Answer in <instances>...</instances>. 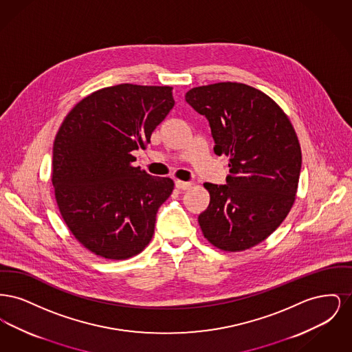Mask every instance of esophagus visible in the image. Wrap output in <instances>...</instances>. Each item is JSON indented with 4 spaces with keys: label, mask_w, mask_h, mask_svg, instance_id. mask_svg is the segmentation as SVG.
<instances>
[{
    "label": "esophagus",
    "mask_w": 352,
    "mask_h": 352,
    "mask_svg": "<svg viewBox=\"0 0 352 352\" xmlns=\"http://www.w3.org/2000/svg\"><path fill=\"white\" fill-rule=\"evenodd\" d=\"M192 186L191 182H184V181H175V187L179 190H188Z\"/></svg>",
    "instance_id": "1"
}]
</instances>
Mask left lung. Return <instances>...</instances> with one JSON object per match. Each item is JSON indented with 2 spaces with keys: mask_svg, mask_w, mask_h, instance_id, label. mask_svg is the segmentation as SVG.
I'll use <instances>...</instances> for the list:
<instances>
[{
  "mask_svg": "<svg viewBox=\"0 0 352 352\" xmlns=\"http://www.w3.org/2000/svg\"><path fill=\"white\" fill-rule=\"evenodd\" d=\"M184 98L208 120L215 154L230 157L227 184H204L210 204L198 218L201 232L221 251L248 250L277 230L296 201L298 137L276 101L251 85L208 84Z\"/></svg>",
  "mask_w": 352,
  "mask_h": 352,
  "instance_id": "1",
  "label": "left lung"
}]
</instances>
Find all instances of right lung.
I'll use <instances>...</instances> for the list:
<instances>
[{"mask_svg":"<svg viewBox=\"0 0 352 352\" xmlns=\"http://www.w3.org/2000/svg\"><path fill=\"white\" fill-rule=\"evenodd\" d=\"M173 87L118 84L79 101L52 148L60 215L88 251L124 260L144 251L174 182L132 166L174 107Z\"/></svg>","mask_w":352,"mask_h":352,"instance_id":"right-lung-1","label":"right lung"}]
</instances>
